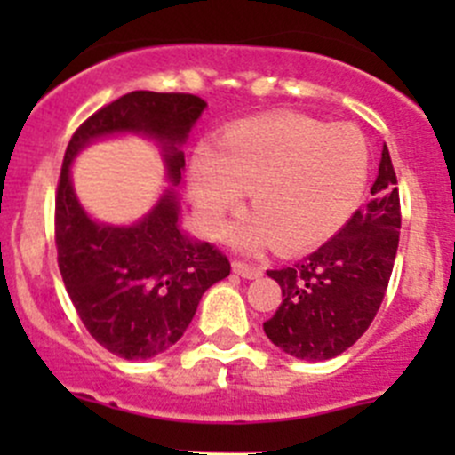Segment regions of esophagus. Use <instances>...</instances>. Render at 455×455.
Here are the masks:
<instances>
[{
	"label": "esophagus",
	"mask_w": 455,
	"mask_h": 455,
	"mask_svg": "<svg viewBox=\"0 0 455 455\" xmlns=\"http://www.w3.org/2000/svg\"><path fill=\"white\" fill-rule=\"evenodd\" d=\"M233 273L240 275V277L244 279H255L261 275V268L259 266H253V264H246V261H240V259H233Z\"/></svg>",
	"instance_id": "34e87169"
}]
</instances>
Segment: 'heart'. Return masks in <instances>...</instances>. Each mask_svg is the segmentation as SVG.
I'll return each mask as SVG.
<instances>
[{
	"mask_svg": "<svg viewBox=\"0 0 455 455\" xmlns=\"http://www.w3.org/2000/svg\"><path fill=\"white\" fill-rule=\"evenodd\" d=\"M368 169V142L355 125L282 114L231 127L215 151H196L189 191L202 228L218 235L246 189L253 215L233 228V242L240 249L273 242L292 253L323 242L350 218Z\"/></svg>",
	"mask_w": 455,
	"mask_h": 455,
	"instance_id": "b5f03b06",
	"label": "heart"
}]
</instances>
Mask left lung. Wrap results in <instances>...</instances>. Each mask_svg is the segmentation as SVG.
<instances>
[{
  "label": "left lung",
  "instance_id": "1",
  "mask_svg": "<svg viewBox=\"0 0 455 455\" xmlns=\"http://www.w3.org/2000/svg\"><path fill=\"white\" fill-rule=\"evenodd\" d=\"M383 147L371 198L323 246L292 266L268 270L282 288L264 332L295 359L328 361L370 328L383 304L401 233V198Z\"/></svg>",
  "mask_w": 455,
  "mask_h": 455
}]
</instances>
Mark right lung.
<instances>
[{"label":"right lung","instance_id":"right-lung-1","mask_svg":"<svg viewBox=\"0 0 455 455\" xmlns=\"http://www.w3.org/2000/svg\"><path fill=\"white\" fill-rule=\"evenodd\" d=\"M194 94L136 90L81 123L63 156L54 202V242L63 283L87 332L121 359H151L185 334L206 288L228 277L231 264L209 242L180 231L176 189L132 228L92 220L71 189L69 164L90 141L145 133L164 149L168 177L180 185L182 142L204 112Z\"/></svg>","mask_w":455,"mask_h":455}]
</instances>
